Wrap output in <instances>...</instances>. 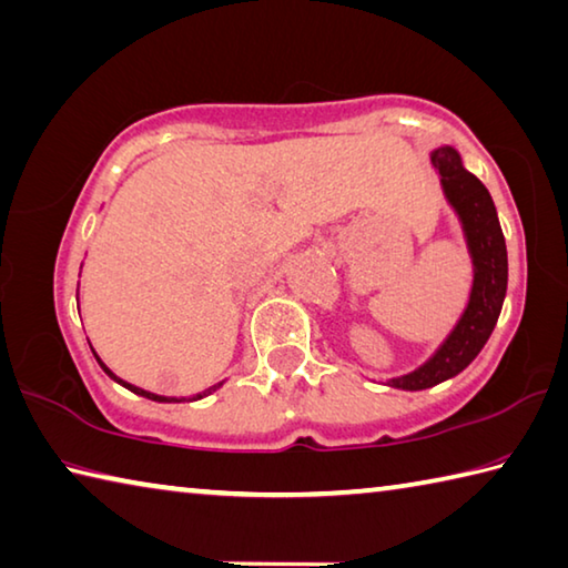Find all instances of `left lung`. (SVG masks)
<instances>
[{"mask_svg": "<svg viewBox=\"0 0 568 568\" xmlns=\"http://www.w3.org/2000/svg\"><path fill=\"white\" fill-rule=\"evenodd\" d=\"M432 163L439 171L449 203L455 205L464 223L474 257V287L459 325L437 349V355L415 373L389 379V385L399 389H427L459 375L487 345L507 295V243L487 185L462 166L455 149H437L432 153Z\"/></svg>", "mask_w": 568, "mask_h": 568, "instance_id": "obj_1", "label": "left lung"}]
</instances>
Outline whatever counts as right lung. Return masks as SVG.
I'll return each mask as SVG.
<instances>
[{"label":"right lung","mask_w":568,"mask_h":568,"mask_svg":"<svg viewBox=\"0 0 568 568\" xmlns=\"http://www.w3.org/2000/svg\"><path fill=\"white\" fill-rule=\"evenodd\" d=\"M94 355H97V353H94ZM97 359H99V355H97ZM99 365H101V367H104V369H106V373H109V375H111L113 379H116V383H121L123 387H129L131 392H136V395H141V397H149V399H156V402H179L176 397H161V395H153V392H146V389H141V387H136V385H129V383H123V379H121V377H116V375H113V373H111V369H109V367H106L104 363H101V359H99ZM215 387H221V385H213V387H209V389H205V392H203V395H209V392H213ZM203 395H195L193 399H201Z\"/></svg>","instance_id":"obj_1"}]
</instances>
